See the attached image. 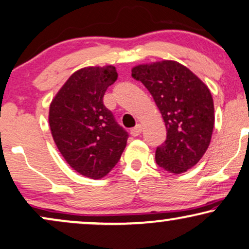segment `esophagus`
<instances>
[{
	"label": "esophagus",
	"mask_w": 249,
	"mask_h": 249,
	"mask_svg": "<svg viewBox=\"0 0 249 249\" xmlns=\"http://www.w3.org/2000/svg\"><path fill=\"white\" fill-rule=\"evenodd\" d=\"M141 132H142V125L138 124L135 126V127H133L131 129V135L132 136H138V135L141 134Z\"/></svg>",
	"instance_id": "esophagus-1"
}]
</instances>
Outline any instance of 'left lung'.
<instances>
[{"mask_svg": "<svg viewBox=\"0 0 249 249\" xmlns=\"http://www.w3.org/2000/svg\"><path fill=\"white\" fill-rule=\"evenodd\" d=\"M132 76L151 93L166 125L167 139L157 148V164L176 175L191 169L208 149L214 126L209 88L175 61L138 65Z\"/></svg>", "mask_w": 249, "mask_h": 249, "instance_id": "1", "label": "left lung"}]
</instances>
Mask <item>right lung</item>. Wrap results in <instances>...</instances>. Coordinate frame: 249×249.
I'll list each match as a JSON object with an SVG mask.
<instances>
[{
	"label": "right lung",
	"instance_id": "add662e5",
	"mask_svg": "<svg viewBox=\"0 0 249 249\" xmlns=\"http://www.w3.org/2000/svg\"><path fill=\"white\" fill-rule=\"evenodd\" d=\"M117 80L115 66H89L70 76L50 106L55 144L82 176L99 179L121 159L128 133L104 105L107 88Z\"/></svg>",
	"mask_w": 249,
	"mask_h": 249
}]
</instances>
